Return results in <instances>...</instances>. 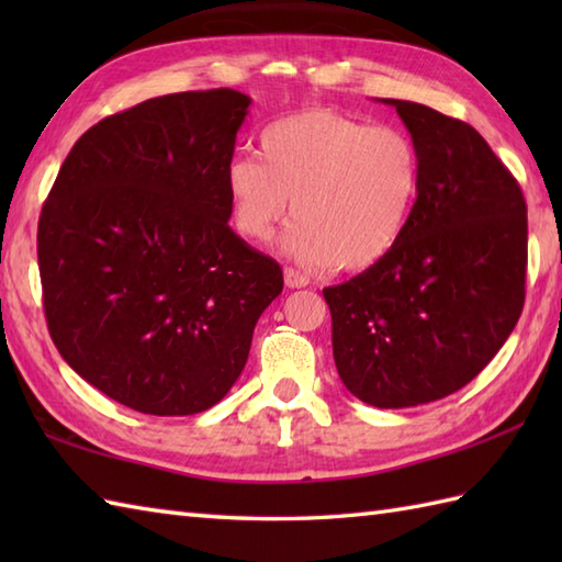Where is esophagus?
<instances>
[{
	"label": "esophagus",
	"mask_w": 562,
	"mask_h": 562,
	"mask_svg": "<svg viewBox=\"0 0 562 562\" xmlns=\"http://www.w3.org/2000/svg\"><path fill=\"white\" fill-rule=\"evenodd\" d=\"M284 284H288L290 290H300V288H306L308 278H306V274H302L300 270L284 268Z\"/></svg>",
	"instance_id": "obj_1"
}]
</instances>
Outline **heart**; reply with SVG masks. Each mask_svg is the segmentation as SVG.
Segmentation results:
<instances>
[{
    "mask_svg": "<svg viewBox=\"0 0 562 562\" xmlns=\"http://www.w3.org/2000/svg\"><path fill=\"white\" fill-rule=\"evenodd\" d=\"M260 154L226 166L236 229L266 244L290 217L284 254L308 268L362 270L396 244L420 183V157L396 127L328 109L300 111L260 133Z\"/></svg>",
    "mask_w": 562,
    "mask_h": 562,
    "instance_id": "1",
    "label": "heart"
}]
</instances>
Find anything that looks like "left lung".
I'll return each instance as SVG.
<instances>
[{
    "instance_id": "1",
    "label": "left lung",
    "mask_w": 562,
    "mask_h": 562,
    "mask_svg": "<svg viewBox=\"0 0 562 562\" xmlns=\"http://www.w3.org/2000/svg\"><path fill=\"white\" fill-rule=\"evenodd\" d=\"M384 103L420 157L417 198L396 244L324 296L342 384L376 408H411L463 389L515 330L527 202L469 123L423 103Z\"/></svg>"
}]
</instances>
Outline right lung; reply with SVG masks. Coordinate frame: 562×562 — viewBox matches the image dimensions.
I'll return each instance as SVG.
<instances>
[{
  "label": "right lung",
  "mask_w": 562,
  "mask_h": 562,
  "mask_svg": "<svg viewBox=\"0 0 562 562\" xmlns=\"http://www.w3.org/2000/svg\"><path fill=\"white\" fill-rule=\"evenodd\" d=\"M250 99L181 91L103 117L71 147L38 220L47 330L105 396L193 415L244 372L278 260L229 226L226 166Z\"/></svg>",
  "instance_id": "1"
}]
</instances>
